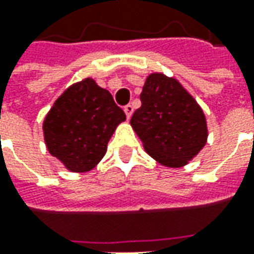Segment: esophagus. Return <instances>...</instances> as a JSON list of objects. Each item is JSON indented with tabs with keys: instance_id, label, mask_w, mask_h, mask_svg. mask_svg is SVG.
<instances>
[{
	"instance_id": "obj_1",
	"label": "esophagus",
	"mask_w": 254,
	"mask_h": 254,
	"mask_svg": "<svg viewBox=\"0 0 254 254\" xmlns=\"http://www.w3.org/2000/svg\"><path fill=\"white\" fill-rule=\"evenodd\" d=\"M124 111H125V114H127V118L129 120L133 114V106L132 105H127L124 107Z\"/></svg>"
}]
</instances>
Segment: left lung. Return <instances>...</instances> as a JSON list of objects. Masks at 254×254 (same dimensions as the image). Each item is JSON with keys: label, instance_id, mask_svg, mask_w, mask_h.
I'll list each match as a JSON object with an SVG mask.
<instances>
[{"label": "left lung", "instance_id": "obj_1", "mask_svg": "<svg viewBox=\"0 0 254 254\" xmlns=\"http://www.w3.org/2000/svg\"><path fill=\"white\" fill-rule=\"evenodd\" d=\"M141 107L130 125L144 149L160 165L182 167L207 144L205 116L181 83L163 73H151L140 94Z\"/></svg>", "mask_w": 254, "mask_h": 254}]
</instances>
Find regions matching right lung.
I'll list each match as a JSON object with an SVG mask.
<instances>
[{
	"label": "right lung",
	"instance_id": "add662e5",
	"mask_svg": "<svg viewBox=\"0 0 254 254\" xmlns=\"http://www.w3.org/2000/svg\"><path fill=\"white\" fill-rule=\"evenodd\" d=\"M127 120L111 94L87 77L64 91L43 121L49 152L73 173L94 169L116 127Z\"/></svg>",
	"mask_w": 254,
	"mask_h": 254
}]
</instances>
